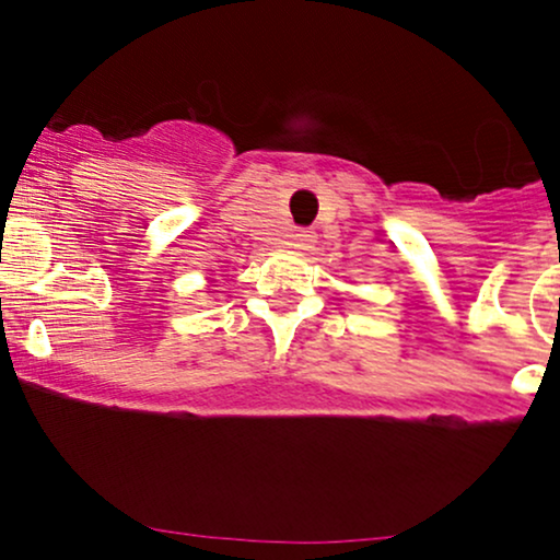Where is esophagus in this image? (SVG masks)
<instances>
[{"mask_svg":"<svg viewBox=\"0 0 560 560\" xmlns=\"http://www.w3.org/2000/svg\"><path fill=\"white\" fill-rule=\"evenodd\" d=\"M292 242H294V247H298V249H307L313 242H316V236H313V231L300 229V231H294V234H292Z\"/></svg>","mask_w":560,"mask_h":560,"instance_id":"34e87169","label":"esophagus"}]
</instances>
